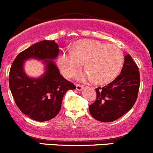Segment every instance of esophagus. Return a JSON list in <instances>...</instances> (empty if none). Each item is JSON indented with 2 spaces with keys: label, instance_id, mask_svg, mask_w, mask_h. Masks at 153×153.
I'll use <instances>...</instances> for the list:
<instances>
[{
  "label": "esophagus",
  "instance_id": "esophagus-1",
  "mask_svg": "<svg viewBox=\"0 0 153 153\" xmlns=\"http://www.w3.org/2000/svg\"><path fill=\"white\" fill-rule=\"evenodd\" d=\"M76 90L77 91H82L83 89V86L82 85L76 84Z\"/></svg>",
  "mask_w": 153,
  "mask_h": 153
}]
</instances>
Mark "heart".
I'll return each mask as SVG.
<instances>
[{
    "label": "heart",
    "mask_w": 153,
    "mask_h": 153,
    "mask_svg": "<svg viewBox=\"0 0 153 153\" xmlns=\"http://www.w3.org/2000/svg\"><path fill=\"white\" fill-rule=\"evenodd\" d=\"M83 62L86 70L77 75L79 80L94 79L97 83H107L118 75L123 65V54L113 44L80 40L76 42L73 50H65L58 59L59 67L67 78L74 76Z\"/></svg>",
    "instance_id": "heart-1"
}]
</instances>
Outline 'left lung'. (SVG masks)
Wrapping results in <instances>:
<instances>
[{"instance_id": "left-lung-1", "label": "left lung", "mask_w": 153, "mask_h": 153, "mask_svg": "<svg viewBox=\"0 0 153 153\" xmlns=\"http://www.w3.org/2000/svg\"><path fill=\"white\" fill-rule=\"evenodd\" d=\"M124 59L121 74L107 85L96 88V100L89 105V111L99 121L116 120L135 103L140 87V73L129 54Z\"/></svg>"}]
</instances>
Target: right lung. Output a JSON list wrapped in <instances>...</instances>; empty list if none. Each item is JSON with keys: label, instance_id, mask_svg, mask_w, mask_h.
<instances>
[{"label": "right lung", "instance_id": "obj_1", "mask_svg": "<svg viewBox=\"0 0 153 153\" xmlns=\"http://www.w3.org/2000/svg\"><path fill=\"white\" fill-rule=\"evenodd\" d=\"M59 54V45L44 40L21 52L13 61L9 75V85L14 100L23 114L36 121L53 118L61 109L65 94L76 86L60 74L52 59ZM30 58L43 60L46 71L39 78L27 77L23 62Z\"/></svg>", "mask_w": 153, "mask_h": 153}]
</instances>
